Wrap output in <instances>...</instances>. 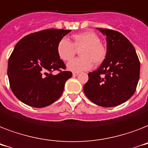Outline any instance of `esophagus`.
<instances>
[{"label": "esophagus", "mask_w": 148, "mask_h": 148, "mask_svg": "<svg viewBox=\"0 0 148 148\" xmlns=\"http://www.w3.org/2000/svg\"><path fill=\"white\" fill-rule=\"evenodd\" d=\"M79 73H78V72H74V73H73V76H76V75H79Z\"/></svg>", "instance_id": "obj_1"}]
</instances>
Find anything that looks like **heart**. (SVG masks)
<instances>
[{
  "label": "heart",
  "instance_id": "b5f03b06",
  "mask_svg": "<svg viewBox=\"0 0 148 148\" xmlns=\"http://www.w3.org/2000/svg\"><path fill=\"white\" fill-rule=\"evenodd\" d=\"M73 42L62 38L58 42V56L62 61H69L74 56L76 49H80L81 57L74 59L67 64V69L73 72L89 70L93 66L101 64L107 55L106 47L100 43V39L93 32H83L73 35Z\"/></svg>",
  "mask_w": 148,
  "mask_h": 148
}]
</instances>
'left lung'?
<instances>
[{
  "mask_svg": "<svg viewBox=\"0 0 148 148\" xmlns=\"http://www.w3.org/2000/svg\"><path fill=\"white\" fill-rule=\"evenodd\" d=\"M106 36L107 55L98 69L88 74L85 95L93 103L114 107L134 95L140 76V62L135 49L123 34L97 28Z\"/></svg>",
  "mask_w": 148,
  "mask_h": 148,
  "instance_id": "8db88e82",
  "label": "left lung"
}]
</instances>
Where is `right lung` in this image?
I'll list each match as a JSON object with an SVG mask.
<instances>
[{
  "instance_id": "obj_1",
  "label": "right lung",
  "mask_w": 148,
  "mask_h": 148,
  "mask_svg": "<svg viewBox=\"0 0 148 148\" xmlns=\"http://www.w3.org/2000/svg\"><path fill=\"white\" fill-rule=\"evenodd\" d=\"M70 29H49L30 34L16 44L8 61V75L14 95L26 105L42 108L62 94L72 73L58 56V42Z\"/></svg>"
}]
</instances>
